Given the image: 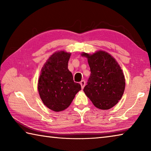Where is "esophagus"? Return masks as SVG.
<instances>
[{"label":"esophagus","mask_w":151,"mask_h":151,"mask_svg":"<svg viewBox=\"0 0 151 151\" xmlns=\"http://www.w3.org/2000/svg\"><path fill=\"white\" fill-rule=\"evenodd\" d=\"M80 85H81V88H83L84 87H85V81H81V82H80Z\"/></svg>","instance_id":"1"}]
</instances>
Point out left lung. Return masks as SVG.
Wrapping results in <instances>:
<instances>
[{
    "instance_id": "1",
    "label": "left lung",
    "mask_w": 151,
    "mask_h": 151,
    "mask_svg": "<svg viewBox=\"0 0 151 151\" xmlns=\"http://www.w3.org/2000/svg\"><path fill=\"white\" fill-rule=\"evenodd\" d=\"M87 58L91 75L84 92L96 108L108 110L121 100L125 88V79L121 66L105 51L93 55L82 53Z\"/></svg>"
}]
</instances>
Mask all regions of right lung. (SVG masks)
I'll list each match as a JSON object with an SVG mask.
<instances>
[{
  "instance_id": "1",
  "label": "right lung",
  "mask_w": 151,
  "mask_h": 151,
  "mask_svg": "<svg viewBox=\"0 0 151 151\" xmlns=\"http://www.w3.org/2000/svg\"><path fill=\"white\" fill-rule=\"evenodd\" d=\"M70 53L60 50L49 57L42 68L38 83L39 95L45 105L55 112L68 108L81 90L75 83L68 63Z\"/></svg>"
}]
</instances>
